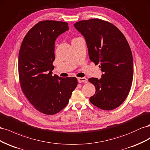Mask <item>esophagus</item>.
Listing matches in <instances>:
<instances>
[{
  "mask_svg": "<svg viewBox=\"0 0 150 150\" xmlns=\"http://www.w3.org/2000/svg\"><path fill=\"white\" fill-rule=\"evenodd\" d=\"M77 80H78V82L79 83L87 82V79L85 77H79V78H77Z\"/></svg>",
  "mask_w": 150,
  "mask_h": 150,
  "instance_id": "esophagus-1",
  "label": "esophagus"
}]
</instances>
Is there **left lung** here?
<instances>
[{"label": "left lung", "instance_id": "8db88e82", "mask_svg": "<svg viewBox=\"0 0 150 150\" xmlns=\"http://www.w3.org/2000/svg\"><path fill=\"white\" fill-rule=\"evenodd\" d=\"M75 28L85 38L89 58L100 64L102 78L88 81L96 87L90 102L101 109L117 108L125 100L133 79V61L130 46L114 24L99 19L79 21Z\"/></svg>", "mask_w": 150, "mask_h": 150}]
</instances>
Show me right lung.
<instances>
[{"instance_id": "right-lung-1", "label": "right lung", "mask_w": 150, "mask_h": 150, "mask_svg": "<svg viewBox=\"0 0 150 150\" xmlns=\"http://www.w3.org/2000/svg\"><path fill=\"white\" fill-rule=\"evenodd\" d=\"M68 24L62 21H40L28 32L19 50L21 89L34 108L47 115L65 108L78 83L75 77L52 76L54 42L59 35L69 29Z\"/></svg>"}]
</instances>
